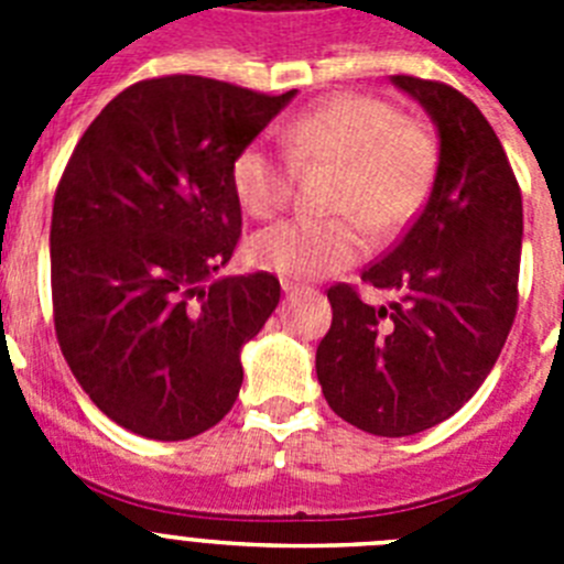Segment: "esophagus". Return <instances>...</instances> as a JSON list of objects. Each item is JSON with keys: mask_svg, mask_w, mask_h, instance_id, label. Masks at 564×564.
<instances>
[{"mask_svg": "<svg viewBox=\"0 0 564 564\" xmlns=\"http://www.w3.org/2000/svg\"><path fill=\"white\" fill-rule=\"evenodd\" d=\"M305 282H299V279H282V291L285 293H299L305 291Z\"/></svg>", "mask_w": 564, "mask_h": 564, "instance_id": "esophagus-1", "label": "esophagus"}]
</instances>
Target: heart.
<instances>
[{
	"label": "heart",
	"mask_w": 564,
	"mask_h": 564,
	"mask_svg": "<svg viewBox=\"0 0 564 564\" xmlns=\"http://www.w3.org/2000/svg\"><path fill=\"white\" fill-rule=\"evenodd\" d=\"M288 149L251 141L234 154L231 188L257 220L291 203L296 166L336 169L330 217H293L251 239V259L285 276H333L367 251V225L378 237L415 220L430 197L437 143L423 123L401 118L390 101L364 93L333 96L285 127Z\"/></svg>",
	"instance_id": "obj_1"
}]
</instances>
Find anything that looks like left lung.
I'll use <instances>...</instances> for the list:
<instances>
[{
    "mask_svg": "<svg viewBox=\"0 0 564 564\" xmlns=\"http://www.w3.org/2000/svg\"><path fill=\"white\" fill-rule=\"evenodd\" d=\"M392 82L435 121V183L406 234L361 273L401 299L372 307L352 285H330L316 376L338 417L406 437L455 415L500 356L520 299L522 194L500 138L463 93L415 76Z\"/></svg>",
    "mask_w": 564,
    "mask_h": 564,
    "instance_id": "8db88e82",
    "label": "left lung"
}]
</instances>
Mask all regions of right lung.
Returning <instances> with one entry per match:
<instances>
[{
  "mask_svg": "<svg viewBox=\"0 0 564 564\" xmlns=\"http://www.w3.org/2000/svg\"><path fill=\"white\" fill-rule=\"evenodd\" d=\"M293 96L143 78L69 154L50 223L56 338L89 401L134 435L186 441L237 401L239 350L282 288L268 271L212 279L242 234L231 161Z\"/></svg>",
  "mask_w": 564,
  "mask_h": 564,
  "instance_id": "obj_1",
  "label": "right lung"
}]
</instances>
